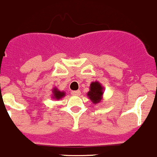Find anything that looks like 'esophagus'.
I'll return each instance as SVG.
<instances>
[{
    "mask_svg": "<svg viewBox=\"0 0 157 157\" xmlns=\"http://www.w3.org/2000/svg\"><path fill=\"white\" fill-rule=\"evenodd\" d=\"M72 95H79L81 94V91L79 90H77V91H72Z\"/></svg>",
    "mask_w": 157,
    "mask_h": 157,
    "instance_id": "1",
    "label": "esophagus"
}]
</instances>
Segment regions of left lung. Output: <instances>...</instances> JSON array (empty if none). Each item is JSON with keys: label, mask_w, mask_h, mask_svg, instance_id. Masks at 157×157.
I'll use <instances>...</instances> for the list:
<instances>
[{"label": "left lung", "mask_w": 157, "mask_h": 157, "mask_svg": "<svg viewBox=\"0 0 157 157\" xmlns=\"http://www.w3.org/2000/svg\"><path fill=\"white\" fill-rule=\"evenodd\" d=\"M104 88L98 82H93L90 85V90L87 95L93 104L96 105L101 101L102 95L104 94Z\"/></svg>", "instance_id": "left-lung-1"}]
</instances>
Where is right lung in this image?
Returning a JSON list of instances; mask_svg holds the SVG:
<instances>
[{
	"label": "right lung",
	"instance_id": "obj_1",
	"mask_svg": "<svg viewBox=\"0 0 157 157\" xmlns=\"http://www.w3.org/2000/svg\"><path fill=\"white\" fill-rule=\"evenodd\" d=\"M66 94V93L64 91H60L59 90H58L57 88H54L52 89V98L56 100H59L62 98H63Z\"/></svg>",
	"mask_w": 157,
	"mask_h": 157
}]
</instances>
